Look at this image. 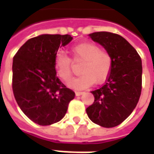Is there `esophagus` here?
<instances>
[{
	"mask_svg": "<svg viewBox=\"0 0 154 154\" xmlns=\"http://www.w3.org/2000/svg\"><path fill=\"white\" fill-rule=\"evenodd\" d=\"M83 94V92H80V91H76L75 92V95L76 96H80V95H82Z\"/></svg>",
	"mask_w": 154,
	"mask_h": 154,
	"instance_id": "34e87169",
	"label": "esophagus"
}]
</instances>
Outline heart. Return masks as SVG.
<instances>
[{"mask_svg": "<svg viewBox=\"0 0 154 154\" xmlns=\"http://www.w3.org/2000/svg\"><path fill=\"white\" fill-rule=\"evenodd\" d=\"M70 52L74 61H84L80 68V76L71 80L68 86L81 90L92 86L95 82L102 83L110 74L113 66V58L105 50H100L99 46L94 43L86 42L73 46ZM54 67L58 77L68 82L72 76L71 59L60 52L54 59Z\"/></svg>", "mask_w": 154, "mask_h": 154, "instance_id": "obj_1", "label": "heart"}]
</instances>
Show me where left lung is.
<instances>
[{
    "mask_svg": "<svg viewBox=\"0 0 154 154\" xmlns=\"http://www.w3.org/2000/svg\"><path fill=\"white\" fill-rule=\"evenodd\" d=\"M113 58L105 84L92 91L94 102L86 108L90 120L103 128L119 125L132 113L141 92L142 65L139 54L122 36L107 32L89 34Z\"/></svg>",
    "mask_w": 154,
    "mask_h": 154,
    "instance_id": "1",
    "label": "left lung"
}]
</instances>
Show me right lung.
Masks as SVG:
<instances>
[{
    "label": "right lung",
    "instance_id": "add662e5",
    "mask_svg": "<svg viewBox=\"0 0 154 154\" xmlns=\"http://www.w3.org/2000/svg\"><path fill=\"white\" fill-rule=\"evenodd\" d=\"M72 39L68 34H42L27 40L14 57L16 102L28 118L41 126L61 121L75 96L56 76L54 67L58 49Z\"/></svg>",
    "mask_w": 154,
    "mask_h": 154
}]
</instances>
